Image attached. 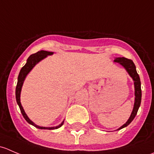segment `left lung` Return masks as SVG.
I'll return each mask as SVG.
<instances>
[{"instance_id":"8db88e82","label":"left lung","mask_w":154,"mask_h":154,"mask_svg":"<svg viewBox=\"0 0 154 154\" xmlns=\"http://www.w3.org/2000/svg\"><path fill=\"white\" fill-rule=\"evenodd\" d=\"M116 63H119V64L122 65L124 68H125L126 71L128 72L129 75L133 78V81H134V87H135V102H134V106H133V109L132 111L130 117L127 120V122L123 126L119 128L118 130H121V129L124 128V127H127L130 125L132 122V121L136 117L137 112L139 110V106L141 104V100H142V89H141V81L139 76L138 74L137 71L136 69V66L133 63V62L131 60L125 58V57H118L116 58L114 60Z\"/></svg>"}]
</instances>
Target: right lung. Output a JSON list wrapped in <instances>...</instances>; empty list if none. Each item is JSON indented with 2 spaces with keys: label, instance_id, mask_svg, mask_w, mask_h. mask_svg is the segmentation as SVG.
Listing matches in <instances>:
<instances>
[{
  "label": "right lung",
  "instance_id": "add662e5",
  "mask_svg": "<svg viewBox=\"0 0 154 154\" xmlns=\"http://www.w3.org/2000/svg\"><path fill=\"white\" fill-rule=\"evenodd\" d=\"M54 54L53 52H49V51H38L35 54H32L29 57V58L27 59V63L21 68V71H20L19 74H18V83H17L16 88H15V97H16V101L18 103V106H19L20 110H21V112L22 113L23 117L25 119V120L28 122L29 124L34 126L35 127L38 129H42V130H55V129L60 128V127H62V125L64 123V121L60 124V125L57 126V127H39V126L36 125L35 124H34L30 119H29L28 116H27V114L24 112V109H23L22 106H21V101H20V95H21V88H22L23 83H24V80H25V77H27V75L28 74V73L32 69V68L38 63L41 60H42L43 59H45V57H47L48 55H52Z\"/></svg>",
  "mask_w": 154,
  "mask_h": 154
}]
</instances>
